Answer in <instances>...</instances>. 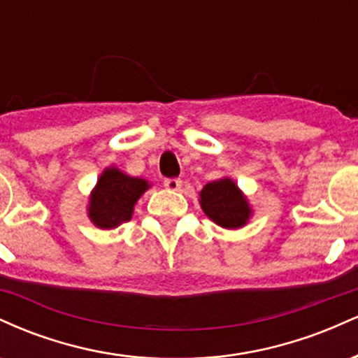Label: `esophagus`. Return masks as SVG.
<instances>
[{"label": "esophagus", "instance_id": "obj_1", "mask_svg": "<svg viewBox=\"0 0 358 358\" xmlns=\"http://www.w3.org/2000/svg\"><path fill=\"white\" fill-rule=\"evenodd\" d=\"M163 185H165L168 190L176 192V190H180V188H182V180H180V178H166L165 182H163Z\"/></svg>", "mask_w": 358, "mask_h": 358}]
</instances>
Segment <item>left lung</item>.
Here are the masks:
<instances>
[{
	"mask_svg": "<svg viewBox=\"0 0 358 358\" xmlns=\"http://www.w3.org/2000/svg\"><path fill=\"white\" fill-rule=\"evenodd\" d=\"M200 205L208 219L224 229H239L248 224L252 208L231 178L207 183L200 192Z\"/></svg>",
	"mask_w": 358,
	"mask_h": 358,
	"instance_id": "left-lung-1",
	"label": "left lung"
}]
</instances>
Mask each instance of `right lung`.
Here are the masks:
<instances>
[{
    "label": "right lung",
    "instance_id": "right-lung-1",
    "mask_svg": "<svg viewBox=\"0 0 358 358\" xmlns=\"http://www.w3.org/2000/svg\"><path fill=\"white\" fill-rule=\"evenodd\" d=\"M148 188L146 180L122 173L116 166L106 168L90 193L89 219L99 229H116L131 220L134 203Z\"/></svg>",
    "mask_w": 358,
    "mask_h": 358
}]
</instances>
